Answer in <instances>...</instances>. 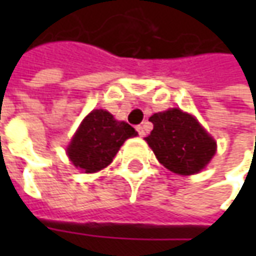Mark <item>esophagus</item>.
<instances>
[{
  "label": "esophagus",
  "instance_id": "34e87169",
  "mask_svg": "<svg viewBox=\"0 0 256 256\" xmlns=\"http://www.w3.org/2000/svg\"><path fill=\"white\" fill-rule=\"evenodd\" d=\"M136 131L140 134V136H144V135H145V130H144L142 125H136Z\"/></svg>",
  "mask_w": 256,
  "mask_h": 256
}]
</instances>
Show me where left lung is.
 Here are the masks:
<instances>
[{
	"instance_id": "left-lung-1",
	"label": "left lung",
	"mask_w": 256,
	"mask_h": 256,
	"mask_svg": "<svg viewBox=\"0 0 256 256\" xmlns=\"http://www.w3.org/2000/svg\"><path fill=\"white\" fill-rule=\"evenodd\" d=\"M150 121L154 130L145 141L170 171L191 175L211 161L216 144L192 115L174 108L154 114Z\"/></svg>"
}]
</instances>
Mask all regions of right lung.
Masks as SVG:
<instances>
[{"label":"right lung","mask_w":256,"mask_h":256,"mask_svg":"<svg viewBox=\"0 0 256 256\" xmlns=\"http://www.w3.org/2000/svg\"><path fill=\"white\" fill-rule=\"evenodd\" d=\"M130 124L116 121L102 110H94L85 116L66 152L76 168L96 172L111 164L125 140L135 136Z\"/></svg>","instance_id":"add662e5"}]
</instances>
